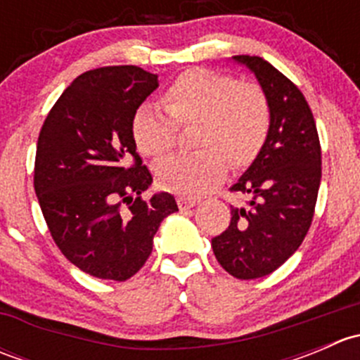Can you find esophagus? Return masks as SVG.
<instances>
[{
    "label": "esophagus",
    "mask_w": 360,
    "mask_h": 360,
    "mask_svg": "<svg viewBox=\"0 0 360 360\" xmlns=\"http://www.w3.org/2000/svg\"><path fill=\"white\" fill-rule=\"evenodd\" d=\"M198 203V200L197 198H193V197H177V205H179V209L181 210H186V209H191V207L193 205H197Z\"/></svg>",
    "instance_id": "esophagus-1"
}]
</instances>
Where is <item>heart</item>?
Instances as JSON below:
<instances>
[{
    "mask_svg": "<svg viewBox=\"0 0 360 360\" xmlns=\"http://www.w3.org/2000/svg\"><path fill=\"white\" fill-rule=\"evenodd\" d=\"M162 104L167 112L143 104L132 116V137L146 157L169 155L177 127L198 123L195 146L200 150L169 158L157 170L160 186L172 193H205L223 179L228 162H254L270 132L271 110L263 89L226 72L188 69L167 86Z\"/></svg>",
    "mask_w": 360,
    "mask_h": 360,
    "instance_id": "heart-1",
    "label": "heart"
}]
</instances>
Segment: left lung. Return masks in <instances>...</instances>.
<instances>
[{
    "label": "left lung",
    "instance_id": "8db88e82",
    "mask_svg": "<svg viewBox=\"0 0 360 360\" xmlns=\"http://www.w3.org/2000/svg\"><path fill=\"white\" fill-rule=\"evenodd\" d=\"M266 94L271 125L263 150L230 188L248 195L231 207L230 226L212 238L221 266L240 281L270 275L296 252L310 230L322 176L321 143L301 90L261 57L235 56Z\"/></svg>",
    "mask_w": 360,
    "mask_h": 360
}]
</instances>
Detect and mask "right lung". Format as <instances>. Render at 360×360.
Instances as JSON below:
<instances>
[{"label": "right lung", "mask_w": 360, "mask_h": 360, "mask_svg": "<svg viewBox=\"0 0 360 360\" xmlns=\"http://www.w3.org/2000/svg\"><path fill=\"white\" fill-rule=\"evenodd\" d=\"M158 86L137 66L79 75L39 130L34 191L50 235L75 266L123 282L143 268L163 217L176 212L170 193L144 200L153 177L136 151L132 116Z\"/></svg>", "instance_id": "obj_1"}]
</instances>
